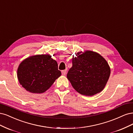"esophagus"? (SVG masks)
Wrapping results in <instances>:
<instances>
[{
    "label": "esophagus",
    "instance_id": "1",
    "mask_svg": "<svg viewBox=\"0 0 133 133\" xmlns=\"http://www.w3.org/2000/svg\"><path fill=\"white\" fill-rule=\"evenodd\" d=\"M66 74H67V70H66L62 71V75L63 76H65L66 75Z\"/></svg>",
    "mask_w": 133,
    "mask_h": 133
}]
</instances>
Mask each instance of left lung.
Returning <instances> with one entry per match:
<instances>
[{"instance_id":"obj_1","label":"left lung","mask_w":133,"mask_h":133,"mask_svg":"<svg viewBox=\"0 0 133 133\" xmlns=\"http://www.w3.org/2000/svg\"><path fill=\"white\" fill-rule=\"evenodd\" d=\"M110 68L101 55L92 51L77 52L67 77L72 87L82 95L92 96L103 91L108 82Z\"/></svg>"}]
</instances>
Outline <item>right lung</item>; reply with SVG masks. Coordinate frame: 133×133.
<instances>
[{"label": "right lung", "instance_id": "right-lung-1", "mask_svg": "<svg viewBox=\"0 0 133 133\" xmlns=\"http://www.w3.org/2000/svg\"><path fill=\"white\" fill-rule=\"evenodd\" d=\"M61 75L57 62L49 54L26 58L20 63L17 71L20 84L33 93L45 92Z\"/></svg>", "mask_w": 133, "mask_h": 133}]
</instances>
